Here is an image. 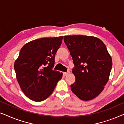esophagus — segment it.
<instances>
[{
  "instance_id": "esophagus-1",
  "label": "esophagus",
  "mask_w": 124,
  "mask_h": 124,
  "mask_svg": "<svg viewBox=\"0 0 124 124\" xmlns=\"http://www.w3.org/2000/svg\"><path fill=\"white\" fill-rule=\"evenodd\" d=\"M69 73H70V72H69V71H68L67 72H63V76H66L67 75H68V74Z\"/></svg>"
}]
</instances>
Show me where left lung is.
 Masks as SVG:
<instances>
[{"label":"left lung","mask_w":124,"mask_h":124,"mask_svg":"<svg viewBox=\"0 0 124 124\" xmlns=\"http://www.w3.org/2000/svg\"><path fill=\"white\" fill-rule=\"evenodd\" d=\"M64 40L74 65L72 92L82 101L94 99L104 89L112 67L106 45L96 37L83 35L64 36Z\"/></svg>","instance_id":"obj_1"}]
</instances>
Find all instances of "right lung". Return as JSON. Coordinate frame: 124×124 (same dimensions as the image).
Returning <instances> with one entry per match:
<instances>
[{
  "mask_svg": "<svg viewBox=\"0 0 124 124\" xmlns=\"http://www.w3.org/2000/svg\"><path fill=\"white\" fill-rule=\"evenodd\" d=\"M62 37L43 38L25 44L14 68L21 89L32 101H41L53 92L62 73L54 70L55 57Z\"/></svg>",
  "mask_w": 124,
  "mask_h": 124,
  "instance_id": "1",
  "label": "right lung"
}]
</instances>
